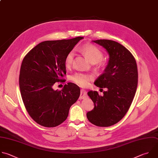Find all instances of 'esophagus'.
I'll return each instance as SVG.
<instances>
[{"instance_id": "1", "label": "esophagus", "mask_w": 158, "mask_h": 158, "mask_svg": "<svg viewBox=\"0 0 158 158\" xmlns=\"http://www.w3.org/2000/svg\"><path fill=\"white\" fill-rule=\"evenodd\" d=\"M87 97V94H86V92L84 90H83V89H82L81 90V94H80V97H79V99H84V98H86Z\"/></svg>"}]
</instances>
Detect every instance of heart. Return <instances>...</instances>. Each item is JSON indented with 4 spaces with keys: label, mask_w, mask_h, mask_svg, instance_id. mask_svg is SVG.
<instances>
[{
    "label": "heart",
    "mask_w": 158,
    "mask_h": 158,
    "mask_svg": "<svg viewBox=\"0 0 158 158\" xmlns=\"http://www.w3.org/2000/svg\"><path fill=\"white\" fill-rule=\"evenodd\" d=\"M81 51L93 64L98 63L100 66L103 65L102 61L103 53L97 46L91 44L85 45L82 46ZM74 56L75 53L74 51H71L67 54L64 60V64L66 68H69L73 64ZM93 79L94 76L92 74L80 72L74 73L70 77V79L73 82L81 87L87 85L89 82Z\"/></svg>",
    "instance_id": "obj_1"
}]
</instances>
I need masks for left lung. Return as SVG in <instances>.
I'll return each instance as SVG.
<instances>
[{"label": "left lung", "instance_id": "8db88e82", "mask_svg": "<svg viewBox=\"0 0 158 158\" xmlns=\"http://www.w3.org/2000/svg\"><path fill=\"white\" fill-rule=\"evenodd\" d=\"M93 41L106 48L109 54L107 66L94 82L96 86L107 90L102 95L97 91L88 92L94 108L87 113V117L97 127H107L120 121L129 110L138 85V68L131 52L118 42Z\"/></svg>", "mask_w": 158, "mask_h": 158}]
</instances>
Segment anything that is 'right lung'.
<instances>
[{
	"instance_id": "1",
	"label": "right lung",
	"mask_w": 158,
	"mask_h": 158,
	"mask_svg": "<svg viewBox=\"0 0 158 158\" xmlns=\"http://www.w3.org/2000/svg\"><path fill=\"white\" fill-rule=\"evenodd\" d=\"M82 38L43 41L24 57L20 71L19 86L25 109L31 118L44 127H55L64 122L73 104L80 95L74 83L55 90V82H64L65 58Z\"/></svg>"
}]
</instances>
